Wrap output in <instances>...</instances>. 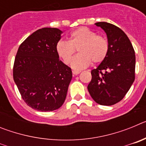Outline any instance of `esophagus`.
Wrapping results in <instances>:
<instances>
[{"label":"esophagus","instance_id":"obj_1","mask_svg":"<svg viewBox=\"0 0 146 146\" xmlns=\"http://www.w3.org/2000/svg\"><path fill=\"white\" fill-rule=\"evenodd\" d=\"M80 73V71H75V70H73L72 71V74H74V75H77V74H79Z\"/></svg>","mask_w":146,"mask_h":146}]
</instances>
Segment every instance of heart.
I'll return each mask as SVG.
<instances>
[{
  "label": "heart",
  "instance_id": "heart-1",
  "mask_svg": "<svg viewBox=\"0 0 146 146\" xmlns=\"http://www.w3.org/2000/svg\"><path fill=\"white\" fill-rule=\"evenodd\" d=\"M79 54L71 58L76 49ZM109 50L108 40L85 27L75 30L70 34L69 42L60 41L56 45V51L59 57L66 64L72 60L71 66L75 70H81L91 65L101 63L105 59Z\"/></svg>",
  "mask_w": 146,
  "mask_h": 146
}]
</instances>
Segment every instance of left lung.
Returning <instances> with one entry per match:
<instances>
[{"instance_id": "8db88e82", "label": "left lung", "mask_w": 146, "mask_h": 146, "mask_svg": "<svg viewBox=\"0 0 146 146\" xmlns=\"http://www.w3.org/2000/svg\"><path fill=\"white\" fill-rule=\"evenodd\" d=\"M95 25L106 33L109 50L105 59L91 71L88 90L97 104L110 106L121 101L135 81V50L121 28L105 22Z\"/></svg>"}]
</instances>
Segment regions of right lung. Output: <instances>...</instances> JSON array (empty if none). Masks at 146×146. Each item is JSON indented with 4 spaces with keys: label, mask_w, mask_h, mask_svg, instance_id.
Segmentation results:
<instances>
[{
    "label": "right lung",
    "mask_w": 146,
    "mask_h": 146,
    "mask_svg": "<svg viewBox=\"0 0 146 146\" xmlns=\"http://www.w3.org/2000/svg\"><path fill=\"white\" fill-rule=\"evenodd\" d=\"M62 33L55 28L37 30L20 44L15 57V82L25 102L38 111L60 108L72 80V70L56 51Z\"/></svg>",
    "instance_id": "right-lung-1"
}]
</instances>
